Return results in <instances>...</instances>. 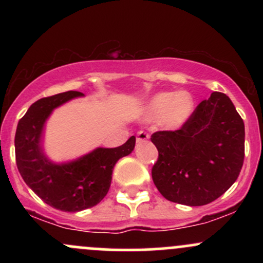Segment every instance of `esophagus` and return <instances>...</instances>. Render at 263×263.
I'll use <instances>...</instances> for the list:
<instances>
[{"label":"esophagus","instance_id":"34e87169","mask_svg":"<svg viewBox=\"0 0 263 263\" xmlns=\"http://www.w3.org/2000/svg\"><path fill=\"white\" fill-rule=\"evenodd\" d=\"M148 138H149L148 134H146V132L143 131H140L137 134V138H136V141H137V143H142V142H146Z\"/></svg>","mask_w":263,"mask_h":263}]
</instances>
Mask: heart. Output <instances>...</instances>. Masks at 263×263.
Here are the masks:
<instances>
[{"label":"heart","mask_w":263,"mask_h":263,"mask_svg":"<svg viewBox=\"0 0 263 263\" xmlns=\"http://www.w3.org/2000/svg\"><path fill=\"white\" fill-rule=\"evenodd\" d=\"M194 107V98L188 91L158 92L144 105L142 119L144 121L158 120L161 127L178 129L188 122Z\"/></svg>","instance_id":"heart-1"}]
</instances>
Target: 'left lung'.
I'll list each match as a JSON object with an SVG mask.
<instances>
[{
	"label": "left lung",
	"instance_id": "1",
	"mask_svg": "<svg viewBox=\"0 0 263 263\" xmlns=\"http://www.w3.org/2000/svg\"><path fill=\"white\" fill-rule=\"evenodd\" d=\"M152 168L157 189L173 203L200 206L221 197L240 174L245 157V125L232 101L213 92L177 131H159Z\"/></svg>",
	"mask_w": 263,
	"mask_h": 263
}]
</instances>
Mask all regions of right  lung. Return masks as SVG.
Here are the masks:
<instances>
[{"label":"right lung","mask_w":263,"mask_h":263,"mask_svg":"<svg viewBox=\"0 0 263 263\" xmlns=\"http://www.w3.org/2000/svg\"><path fill=\"white\" fill-rule=\"evenodd\" d=\"M79 91H66L41 99L31 105L17 126V168L27 185L44 203L68 213L95 206L106 197L116 162L135 148L136 137L116 148L98 147L69 162L55 163L45 155V122L57 107L77 98Z\"/></svg>","instance_id":"right-lung-1"}]
</instances>
